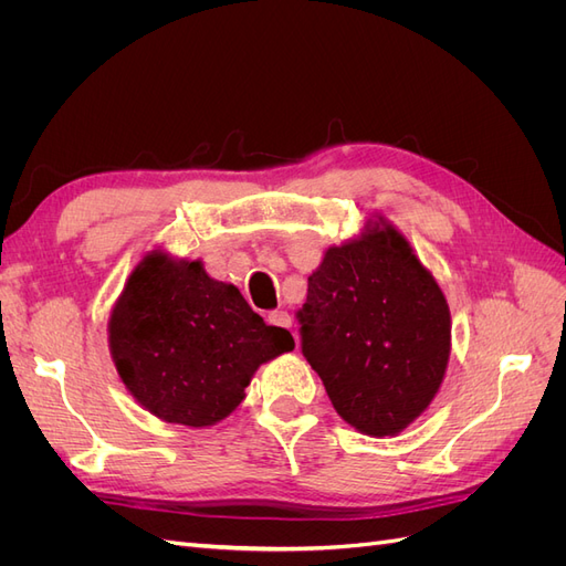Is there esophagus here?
<instances>
[{
  "instance_id": "1",
  "label": "esophagus",
  "mask_w": 566,
  "mask_h": 566,
  "mask_svg": "<svg viewBox=\"0 0 566 566\" xmlns=\"http://www.w3.org/2000/svg\"><path fill=\"white\" fill-rule=\"evenodd\" d=\"M266 321H269V325H279V328H287L290 331V325H293V321H290V314L287 312H271L269 316H266Z\"/></svg>"
}]
</instances>
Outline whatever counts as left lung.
<instances>
[{
  "label": "left lung",
  "mask_w": 566,
  "mask_h": 566,
  "mask_svg": "<svg viewBox=\"0 0 566 566\" xmlns=\"http://www.w3.org/2000/svg\"><path fill=\"white\" fill-rule=\"evenodd\" d=\"M297 318L333 408L368 437L406 430L447 375V297L391 224L325 250Z\"/></svg>",
  "instance_id": "obj_1"
}]
</instances>
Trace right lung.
I'll use <instances>...</instances> for the list:
<instances>
[{
  "instance_id": "obj_1",
  "label": "right lung",
  "mask_w": 566,
  "mask_h": 566,
  "mask_svg": "<svg viewBox=\"0 0 566 566\" xmlns=\"http://www.w3.org/2000/svg\"><path fill=\"white\" fill-rule=\"evenodd\" d=\"M119 380L165 422L210 427L245 399L254 370L295 339L266 325L231 283L202 262L153 250L136 264L108 321Z\"/></svg>"
}]
</instances>
